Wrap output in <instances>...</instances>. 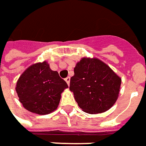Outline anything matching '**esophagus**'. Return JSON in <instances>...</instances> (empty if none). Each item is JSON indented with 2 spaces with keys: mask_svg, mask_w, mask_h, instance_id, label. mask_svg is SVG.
I'll return each instance as SVG.
<instances>
[{
  "mask_svg": "<svg viewBox=\"0 0 146 146\" xmlns=\"http://www.w3.org/2000/svg\"><path fill=\"white\" fill-rule=\"evenodd\" d=\"M70 80H71V78H70V77H66V79H65V81H66V84L68 85H70Z\"/></svg>",
  "mask_w": 146,
  "mask_h": 146,
  "instance_id": "obj_1",
  "label": "esophagus"
}]
</instances>
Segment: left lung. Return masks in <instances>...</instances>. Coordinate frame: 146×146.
<instances>
[{
    "mask_svg": "<svg viewBox=\"0 0 146 146\" xmlns=\"http://www.w3.org/2000/svg\"><path fill=\"white\" fill-rule=\"evenodd\" d=\"M70 91L80 108L90 114L102 113L114 105L119 96L121 78L105 62L84 57L74 68Z\"/></svg>",
    "mask_w": 146,
    "mask_h": 146,
    "instance_id": "obj_1",
    "label": "left lung"
}]
</instances>
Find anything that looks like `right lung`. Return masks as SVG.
<instances>
[{"label":"right lung","mask_w":146,"mask_h":146,"mask_svg":"<svg viewBox=\"0 0 146 146\" xmlns=\"http://www.w3.org/2000/svg\"><path fill=\"white\" fill-rule=\"evenodd\" d=\"M68 88L57 71L46 61L30 66L19 77L16 92L20 102L29 112L46 115L57 109L62 92Z\"/></svg>","instance_id":"obj_1"}]
</instances>
